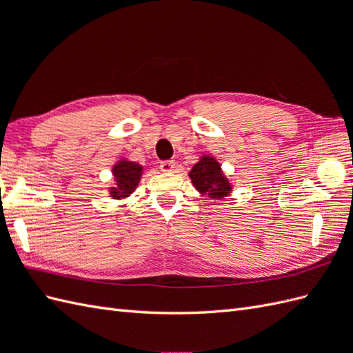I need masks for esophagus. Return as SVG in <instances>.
I'll use <instances>...</instances> for the list:
<instances>
[{"label": "esophagus", "mask_w": 353, "mask_h": 353, "mask_svg": "<svg viewBox=\"0 0 353 353\" xmlns=\"http://www.w3.org/2000/svg\"><path fill=\"white\" fill-rule=\"evenodd\" d=\"M160 170L162 172H174L175 162L174 160H163V162H160Z\"/></svg>", "instance_id": "esophagus-1"}]
</instances>
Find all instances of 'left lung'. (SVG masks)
Listing matches in <instances>:
<instances>
[{"label": "left lung", "mask_w": 353, "mask_h": 353, "mask_svg": "<svg viewBox=\"0 0 353 353\" xmlns=\"http://www.w3.org/2000/svg\"><path fill=\"white\" fill-rule=\"evenodd\" d=\"M191 183L200 191V194L210 199H223L231 193V184L222 174L216 159L203 156L188 174Z\"/></svg>", "instance_id": "1"}]
</instances>
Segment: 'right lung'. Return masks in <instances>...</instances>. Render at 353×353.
<instances>
[{"label": "right lung", "mask_w": 353, "mask_h": 353, "mask_svg": "<svg viewBox=\"0 0 353 353\" xmlns=\"http://www.w3.org/2000/svg\"><path fill=\"white\" fill-rule=\"evenodd\" d=\"M114 187L110 188V194L114 199H125L137 188L143 174V166L131 160H119L113 166Z\"/></svg>", "instance_id": "add662e5"}]
</instances>
